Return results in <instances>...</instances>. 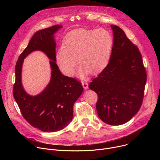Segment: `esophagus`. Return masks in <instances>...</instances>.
<instances>
[{
    "label": "esophagus",
    "instance_id": "1",
    "mask_svg": "<svg viewBox=\"0 0 160 160\" xmlns=\"http://www.w3.org/2000/svg\"><path fill=\"white\" fill-rule=\"evenodd\" d=\"M82 86H83V87L85 90L88 88V83H87V82H82Z\"/></svg>",
    "mask_w": 160,
    "mask_h": 160
}]
</instances>
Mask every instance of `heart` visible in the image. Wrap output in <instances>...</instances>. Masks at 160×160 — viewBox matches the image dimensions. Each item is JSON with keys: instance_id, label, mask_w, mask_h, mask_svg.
<instances>
[{"instance_id": "obj_1", "label": "heart", "mask_w": 160, "mask_h": 160, "mask_svg": "<svg viewBox=\"0 0 160 160\" xmlns=\"http://www.w3.org/2000/svg\"><path fill=\"white\" fill-rule=\"evenodd\" d=\"M64 45L56 54L61 70L68 76H73L77 69V59L82 66L79 76L83 78L88 72L97 73L106 66L111 53L112 38L103 29H78L66 37Z\"/></svg>"}]
</instances>
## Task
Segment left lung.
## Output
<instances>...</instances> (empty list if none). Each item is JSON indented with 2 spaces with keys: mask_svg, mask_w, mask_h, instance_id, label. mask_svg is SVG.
I'll return each mask as SVG.
<instances>
[{
  "mask_svg": "<svg viewBox=\"0 0 160 160\" xmlns=\"http://www.w3.org/2000/svg\"><path fill=\"white\" fill-rule=\"evenodd\" d=\"M111 27L114 40L109 62L88 87L98 96L96 106L100 119L120 125L140 109L147 74L138 48L120 27Z\"/></svg>",
  "mask_w": 160,
  "mask_h": 160,
  "instance_id": "1",
  "label": "left lung"
}]
</instances>
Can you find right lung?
<instances>
[{
    "label": "right lung",
    "mask_w": 160,
    "mask_h": 160,
    "mask_svg": "<svg viewBox=\"0 0 160 160\" xmlns=\"http://www.w3.org/2000/svg\"><path fill=\"white\" fill-rule=\"evenodd\" d=\"M62 26L56 25L34 33L27 47L20 54L15 67L16 80L13 96L24 118L33 127L48 132L63 129L73 115V105L83 92L82 83L74 78L62 75L56 63L54 34ZM34 50H41L52 59V79L42 93L28 95L21 84V69L24 58Z\"/></svg>",
    "instance_id": "obj_1"
}]
</instances>
